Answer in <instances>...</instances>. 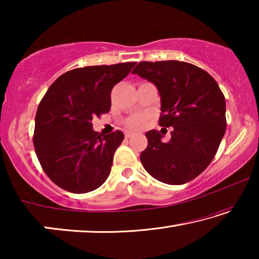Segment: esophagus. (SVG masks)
Returning <instances> with one entry per match:
<instances>
[{
    "label": "esophagus",
    "instance_id": "34e87169",
    "mask_svg": "<svg viewBox=\"0 0 259 259\" xmlns=\"http://www.w3.org/2000/svg\"><path fill=\"white\" fill-rule=\"evenodd\" d=\"M130 137H133V133H126V134H125V138L129 139Z\"/></svg>",
    "mask_w": 259,
    "mask_h": 259
}]
</instances>
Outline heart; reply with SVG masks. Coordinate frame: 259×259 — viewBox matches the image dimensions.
Instances as JSON below:
<instances>
[{"instance_id":"obj_1","label":"heart","mask_w":259,"mask_h":259,"mask_svg":"<svg viewBox=\"0 0 259 259\" xmlns=\"http://www.w3.org/2000/svg\"><path fill=\"white\" fill-rule=\"evenodd\" d=\"M144 122H145V117L143 115H137L129 119L126 122V125L131 129H140L144 125Z\"/></svg>"}]
</instances>
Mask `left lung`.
Masks as SVG:
<instances>
[{
	"instance_id": "obj_1",
	"label": "left lung",
	"mask_w": 259,
	"mask_h": 259,
	"mask_svg": "<svg viewBox=\"0 0 259 259\" xmlns=\"http://www.w3.org/2000/svg\"><path fill=\"white\" fill-rule=\"evenodd\" d=\"M133 74L156 87L159 124L174 128L166 143L157 130L147 131V147L140 154L143 166L169 185L198 177L216 155L226 130L225 97L217 82L200 67L178 60L142 61Z\"/></svg>"
}]
</instances>
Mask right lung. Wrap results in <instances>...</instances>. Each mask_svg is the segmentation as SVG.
<instances>
[{
	"label": "right lung",
	"instance_id": "obj_1",
	"mask_svg": "<svg viewBox=\"0 0 259 259\" xmlns=\"http://www.w3.org/2000/svg\"><path fill=\"white\" fill-rule=\"evenodd\" d=\"M135 65L75 68L48 89L37 107L33 142L43 170L56 185L82 194L107 179L124 135L120 130L100 135L91 121L109 111L113 87Z\"/></svg>",
	"mask_w": 259,
	"mask_h": 259
}]
</instances>
